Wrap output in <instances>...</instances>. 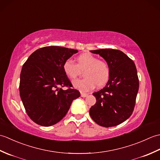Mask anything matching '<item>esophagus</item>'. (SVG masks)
<instances>
[{"instance_id":"34e87169","label":"esophagus","mask_w":160,"mask_h":160,"mask_svg":"<svg viewBox=\"0 0 160 160\" xmlns=\"http://www.w3.org/2000/svg\"><path fill=\"white\" fill-rule=\"evenodd\" d=\"M81 96H82V98H85V97L88 96V94H87V93H85L81 92Z\"/></svg>"}]
</instances>
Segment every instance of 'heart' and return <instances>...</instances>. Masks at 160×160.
I'll return each instance as SVG.
<instances>
[{
  "instance_id": "obj_1",
  "label": "heart",
  "mask_w": 160,
  "mask_h": 160,
  "mask_svg": "<svg viewBox=\"0 0 160 160\" xmlns=\"http://www.w3.org/2000/svg\"><path fill=\"white\" fill-rule=\"evenodd\" d=\"M76 63L68 59L64 61L62 65L64 73L66 76L73 80L76 78L83 70L84 78L77 79L73 82L75 88L82 91H88L95 87L104 86L110 76V67L107 62L101 60L92 54L84 53L78 56L76 58Z\"/></svg>"
}]
</instances>
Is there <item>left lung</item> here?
<instances>
[{
    "mask_svg": "<svg viewBox=\"0 0 160 160\" xmlns=\"http://www.w3.org/2000/svg\"><path fill=\"white\" fill-rule=\"evenodd\" d=\"M99 54L110 67V76L103 89L93 93L96 102L89 113L93 120L104 127H111L127 120L133 111L139 89L137 69L133 61L120 50L90 51Z\"/></svg>",
    "mask_w": 160,
    "mask_h": 160,
    "instance_id": "left-lung-1",
    "label": "left lung"
}]
</instances>
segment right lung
I'll use <instances>...</instances> for the list:
<instances>
[{
    "mask_svg": "<svg viewBox=\"0 0 160 160\" xmlns=\"http://www.w3.org/2000/svg\"><path fill=\"white\" fill-rule=\"evenodd\" d=\"M78 51L62 47H42L32 53L20 73L19 91L28 116L43 127L56 124L65 116L79 91L64 73L62 65ZM68 89L63 90L62 87Z\"/></svg>",
    "mask_w": 160,
    "mask_h": 160,
    "instance_id": "obj_1",
    "label": "right lung"
}]
</instances>
